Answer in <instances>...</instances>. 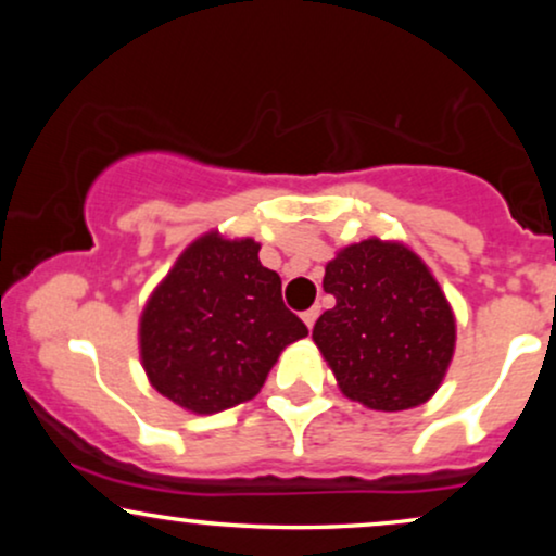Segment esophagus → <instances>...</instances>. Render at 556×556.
<instances>
[{
    "label": "esophagus",
    "mask_w": 556,
    "mask_h": 556,
    "mask_svg": "<svg viewBox=\"0 0 556 556\" xmlns=\"http://www.w3.org/2000/svg\"><path fill=\"white\" fill-rule=\"evenodd\" d=\"M316 318H318V305H314V308H308V311H303V321H305V327H314L316 324Z\"/></svg>",
    "instance_id": "1"
}]
</instances>
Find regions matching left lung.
<instances>
[{
    "label": "left lung",
    "instance_id": "1",
    "mask_svg": "<svg viewBox=\"0 0 556 556\" xmlns=\"http://www.w3.org/2000/svg\"><path fill=\"white\" fill-rule=\"evenodd\" d=\"M337 298L314 342L350 400L407 410L442 384L455 350V316L424 261L397 242L363 240L327 264Z\"/></svg>",
    "mask_w": 556,
    "mask_h": 556
}]
</instances>
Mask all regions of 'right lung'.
Listing matches in <instances>:
<instances>
[{"mask_svg": "<svg viewBox=\"0 0 556 556\" xmlns=\"http://www.w3.org/2000/svg\"><path fill=\"white\" fill-rule=\"evenodd\" d=\"M308 334L258 242L212 232L182 253L140 318V358L164 397L219 413L256 397L290 342Z\"/></svg>", "mask_w": 556, "mask_h": 556, "instance_id": "1", "label": "right lung"}]
</instances>
